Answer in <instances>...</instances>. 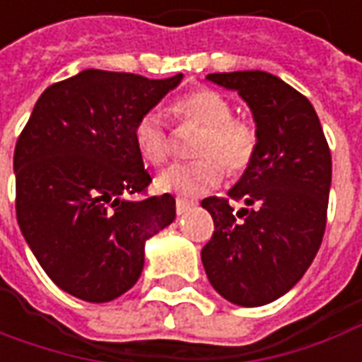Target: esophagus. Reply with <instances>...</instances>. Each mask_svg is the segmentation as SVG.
Listing matches in <instances>:
<instances>
[{
    "label": "esophagus",
    "mask_w": 362,
    "mask_h": 362,
    "mask_svg": "<svg viewBox=\"0 0 362 362\" xmlns=\"http://www.w3.org/2000/svg\"><path fill=\"white\" fill-rule=\"evenodd\" d=\"M189 209H191V203H189V201H185V199H177V201H175V211H177V214H179V216H181V214H185Z\"/></svg>",
    "instance_id": "34e87169"
}]
</instances>
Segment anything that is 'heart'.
<instances>
[{
	"instance_id": "heart-1",
	"label": "heart",
	"mask_w": 362,
	"mask_h": 362,
	"mask_svg": "<svg viewBox=\"0 0 362 362\" xmlns=\"http://www.w3.org/2000/svg\"><path fill=\"white\" fill-rule=\"evenodd\" d=\"M173 112L181 122L203 129L195 146V163H177L157 177L156 187L163 193L201 197L218 187L224 179V167L230 175L244 173L258 148V134L252 124L234 118L230 102L221 92L197 88L173 102ZM134 141L141 157L161 165L171 157V141L161 112H144L134 128Z\"/></svg>"
}]
</instances>
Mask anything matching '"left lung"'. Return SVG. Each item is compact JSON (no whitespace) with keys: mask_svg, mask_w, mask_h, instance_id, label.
<instances>
[{"mask_svg":"<svg viewBox=\"0 0 362 362\" xmlns=\"http://www.w3.org/2000/svg\"><path fill=\"white\" fill-rule=\"evenodd\" d=\"M206 81L236 90L252 112L258 148L228 199L201 203L214 233L201 260L214 290L258 308L301 280L317 254L331 187V151L311 102L264 71L214 72Z\"/></svg>","mask_w":362,"mask_h":362,"instance_id":"left-lung-1","label":"left lung"}]
</instances>
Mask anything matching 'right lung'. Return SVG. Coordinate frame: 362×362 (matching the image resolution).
<instances>
[{
  "mask_svg": "<svg viewBox=\"0 0 362 362\" xmlns=\"http://www.w3.org/2000/svg\"><path fill=\"white\" fill-rule=\"evenodd\" d=\"M181 81L86 69L41 94L17 139L19 228L47 276L78 300L126 293L144 270L146 240L175 221L169 193L129 195L151 183L136 122Z\"/></svg>",
  "mask_w": 362,
  "mask_h": 362,
  "instance_id": "1",
  "label": "right lung"
}]
</instances>
